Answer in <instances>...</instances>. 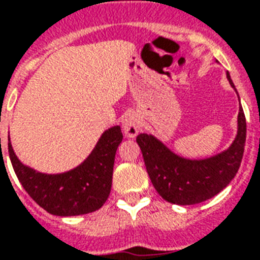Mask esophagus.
Here are the masks:
<instances>
[{
	"label": "esophagus",
	"mask_w": 260,
	"mask_h": 260,
	"mask_svg": "<svg viewBox=\"0 0 260 260\" xmlns=\"http://www.w3.org/2000/svg\"><path fill=\"white\" fill-rule=\"evenodd\" d=\"M140 120L139 117L134 113H131L125 117L124 120V124H122V129H124V134H125L126 138H135L136 135L139 134L140 131Z\"/></svg>",
	"instance_id": "1"
}]
</instances>
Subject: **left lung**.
Returning <instances> with one entry per match:
<instances>
[{
    "label": "left lung",
    "mask_w": 260,
    "mask_h": 260,
    "mask_svg": "<svg viewBox=\"0 0 260 260\" xmlns=\"http://www.w3.org/2000/svg\"><path fill=\"white\" fill-rule=\"evenodd\" d=\"M226 76L235 88L229 73ZM237 124V136L226 151L199 161L176 155L151 135H138L136 142L156 192L170 203L187 206L207 201L222 191L237 173L244 154L247 122L241 106Z\"/></svg>",
    "instance_id": "left-lung-1"
}]
</instances>
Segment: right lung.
Listing matches in <instances>:
<instances>
[{"label":"right lung","mask_w":260,"mask_h":260,"mask_svg":"<svg viewBox=\"0 0 260 260\" xmlns=\"http://www.w3.org/2000/svg\"><path fill=\"white\" fill-rule=\"evenodd\" d=\"M121 140L120 126L105 131L82 165L59 174L39 173L23 165L9 142L8 151L16 176L34 201L53 215L72 217L92 213L108 201L114 156Z\"/></svg>","instance_id":"add662e5"}]
</instances>
